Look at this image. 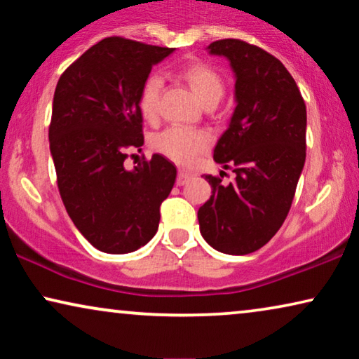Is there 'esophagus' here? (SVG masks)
<instances>
[{"label": "esophagus", "mask_w": 359, "mask_h": 359, "mask_svg": "<svg viewBox=\"0 0 359 359\" xmlns=\"http://www.w3.org/2000/svg\"><path fill=\"white\" fill-rule=\"evenodd\" d=\"M191 178H193V175H191L189 171L180 170V173H178V178H176V184H178V186H183V184L188 183V181H189Z\"/></svg>", "instance_id": "obj_1"}]
</instances>
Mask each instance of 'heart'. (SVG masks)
<instances>
[{
	"label": "heart",
	"mask_w": 359,
	"mask_h": 359,
	"mask_svg": "<svg viewBox=\"0 0 359 359\" xmlns=\"http://www.w3.org/2000/svg\"><path fill=\"white\" fill-rule=\"evenodd\" d=\"M180 78L191 88L203 104L217 102L224 95V80L212 67L205 63H188L180 70ZM161 78L149 75L142 83L139 91V109L147 121H155L160 109ZM210 137L205 130L184 129V127H168L154 137V150L165 158L178 165H191L201 151L209 145Z\"/></svg>",
	"instance_id": "heart-1"
}]
</instances>
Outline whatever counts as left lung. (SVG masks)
<instances>
[{
  "mask_svg": "<svg viewBox=\"0 0 359 359\" xmlns=\"http://www.w3.org/2000/svg\"><path fill=\"white\" fill-rule=\"evenodd\" d=\"M209 52L227 57L237 78V107L214 149L235 180L224 186L205 175L212 196L198 210L199 229L217 252L247 255L274 237L291 209L306 161V102L286 67L263 48L222 39Z\"/></svg>",
  "mask_w": 359,
  "mask_h": 359,
  "instance_id": "obj_1",
  "label": "left lung"
}]
</instances>
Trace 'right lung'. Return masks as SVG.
I'll return each instance as SVG.
<instances>
[{"label":"right lung","instance_id":"obj_1","mask_svg":"<svg viewBox=\"0 0 359 359\" xmlns=\"http://www.w3.org/2000/svg\"><path fill=\"white\" fill-rule=\"evenodd\" d=\"M175 48L106 37L62 73L48 126L57 186L68 215L93 247L129 253L149 243L176 180L161 155L134 170L124 161L144 145L142 83Z\"/></svg>","mask_w":359,"mask_h":359}]
</instances>
